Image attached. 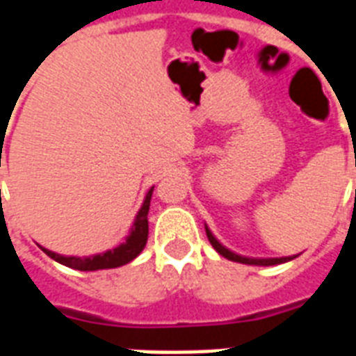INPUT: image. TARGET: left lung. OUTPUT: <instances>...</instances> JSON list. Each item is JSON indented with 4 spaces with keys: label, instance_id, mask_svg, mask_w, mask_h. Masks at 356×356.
Returning <instances> with one entry per match:
<instances>
[{
    "label": "left lung",
    "instance_id": "8db88e82",
    "mask_svg": "<svg viewBox=\"0 0 356 356\" xmlns=\"http://www.w3.org/2000/svg\"><path fill=\"white\" fill-rule=\"evenodd\" d=\"M207 229V236H209V242L212 243V248L216 249L218 253L223 254L225 259L229 260H234V262H242V264H254V266H273V264H281V262H286V260H292L296 259L298 254H292V257H275V259H249V257H243V254H238L234 251H231L229 248H225L220 240H218L212 231L205 225Z\"/></svg>",
    "mask_w": 356,
    "mask_h": 356
}]
</instances>
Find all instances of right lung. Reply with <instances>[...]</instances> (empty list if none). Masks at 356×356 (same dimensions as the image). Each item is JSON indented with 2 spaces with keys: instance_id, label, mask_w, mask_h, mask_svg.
Returning a JSON list of instances; mask_svg holds the SVG:
<instances>
[{
  "instance_id": "right-lung-1",
  "label": "right lung",
  "mask_w": 356,
  "mask_h": 356,
  "mask_svg": "<svg viewBox=\"0 0 356 356\" xmlns=\"http://www.w3.org/2000/svg\"><path fill=\"white\" fill-rule=\"evenodd\" d=\"M153 188H155V186H151V188L147 190V194H145L144 197V203H142V207H140L138 212H136L133 227L129 231L125 242L118 243L114 249H108L105 253L92 254V257H66V254H58L46 248L42 249H44L51 259L60 262V264L81 271L107 270V268H118V266L127 264V262H131V260L136 259V257L142 253V249L145 248V242H147V233H149L147 212H149Z\"/></svg>"
}]
</instances>
